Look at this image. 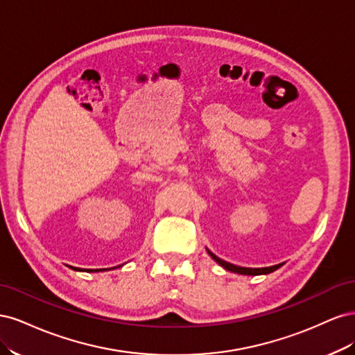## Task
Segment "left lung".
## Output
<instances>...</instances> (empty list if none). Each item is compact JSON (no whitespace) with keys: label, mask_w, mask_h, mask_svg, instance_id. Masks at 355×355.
Masks as SVG:
<instances>
[{"label":"left lung","mask_w":355,"mask_h":355,"mask_svg":"<svg viewBox=\"0 0 355 355\" xmlns=\"http://www.w3.org/2000/svg\"><path fill=\"white\" fill-rule=\"evenodd\" d=\"M209 254L213 257L214 261H216L220 266H223L225 270H228L231 272H237V274H243V275H261V274H270L275 270H278V268L282 266L280 265H274V266H266V268H244V266H237V265H232L230 262H225L222 261L220 257H218L216 254H213L210 250H207Z\"/></svg>","instance_id":"8db88e82"}]
</instances>
